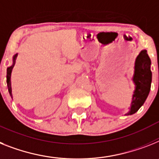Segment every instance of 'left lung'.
Segmentation results:
<instances>
[{
	"label": "left lung",
	"instance_id": "8db88e82",
	"mask_svg": "<svg viewBox=\"0 0 159 159\" xmlns=\"http://www.w3.org/2000/svg\"><path fill=\"white\" fill-rule=\"evenodd\" d=\"M150 65L151 61L147 54V51L142 50L135 61L133 77V81L135 84V90L133 92L130 110L126 114L128 116L137 112L149 95L152 81Z\"/></svg>",
	"mask_w": 159,
	"mask_h": 159
}]
</instances>
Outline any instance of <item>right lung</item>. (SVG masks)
<instances>
[{
	"instance_id": "add662e5",
	"label": "right lung",
	"mask_w": 159,
	"mask_h": 159,
	"mask_svg": "<svg viewBox=\"0 0 159 159\" xmlns=\"http://www.w3.org/2000/svg\"><path fill=\"white\" fill-rule=\"evenodd\" d=\"M17 57H18V54L14 55V58H13V65L7 69V76H6L7 80H6V82H7L8 90H9V94H10L11 97L13 96L12 95V88H11V73H12V69H13L14 65H15V61H16V58H17Z\"/></svg>"
}]
</instances>
